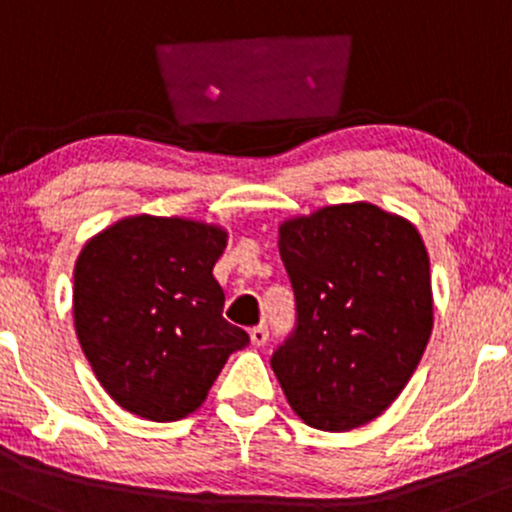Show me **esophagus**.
Instances as JSON below:
<instances>
[{"instance_id":"obj_1","label":"esophagus","mask_w":512,"mask_h":512,"mask_svg":"<svg viewBox=\"0 0 512 512\" xmlns=\"http://www.w3.org/2000/svg\"><path fill=\"white\" fill-rule=\"evenodd\" d=\"M249 336H251V343H254V346H266L268 329L263 324H258V326H254V329L249 331Z\"/></svg>"}]
</instances>
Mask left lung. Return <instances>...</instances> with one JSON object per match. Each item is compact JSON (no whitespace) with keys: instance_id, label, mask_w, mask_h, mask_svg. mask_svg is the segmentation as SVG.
<instances>
[{"instance_id":"8db88e82","label":"left lung","mask_w":512,"mask_h":512,"mask_svg":"<svg viewBox=\"0 0 512 512\" xmlns=\"http://www.w3.org/2000/svg\"><path fill=\"white\" fill-rule=\"evenodd\" d=\"M297 324L271 365L307 426L343 433L392 406L433 331L430 261L418 229L372 203L280 225Z\"/></svg>"}]
</instances>
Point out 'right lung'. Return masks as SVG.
Instances as JSON below:
<instances>
[{"label":"right lung","instance_id":"1","mask_svg":"<svg viewBox=\"0 0 512 512\" xmlns=\"http://www.w3.org/2000/svg\"><path fill=\"white\" fill-rule=\"evenodd\" d=\"M227 232L135 215L91 237L74 266V329L96 380L147 421L186 418L249 333L222 317L212 278Z\"/></svg>","mask_w":512,"mask_h":512}]
</instances>
